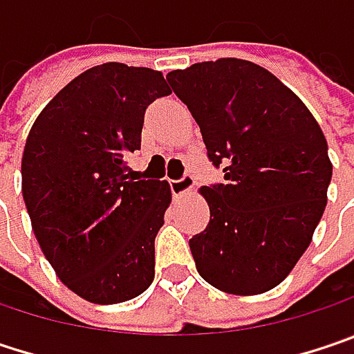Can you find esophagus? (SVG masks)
I'll return each mask as SVG.
<instances>
[{"instance_id": "obj_1", "label": "esophagus", "mask_w": 354, "mask_h": 354, "mask_svg": "<svg viewBox=\"0 0 354 354\" xmlns=\"http://www.w3.org/2000/svg\"><path fill=\"white\" fill-rule=\"evenodd\" d=\"M193 185H195V179H193V175H183L181 179H175V181H171V191H173V195L175 197H181L183 193H187V191L193 189Z\"/></svg>"}]
</instances>
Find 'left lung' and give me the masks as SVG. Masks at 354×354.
Instances as JSON below:
<instances>
[{"label": "left lung", "instance_id": "1", "mask_svg": "<svg viewBox=\"0 0 354 354\" xmlns=\"http://www.w3.org/2000/svg\"><path fill=\"white\" fill-rule=\"evenodd\" d=\"M225 183L201 187L207 227L189 240L199 276L217 290L276 288L313 241L333 177L328 147L306 104L272 72L240 58L167 74Z\"/></svg>", "mask_w": 354, "mask_h": 354}]
</instances>
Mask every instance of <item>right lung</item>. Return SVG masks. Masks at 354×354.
Returning a JSON list of instances; mask_svg holds the SVG:
<instances>
[{"label": "right lung", "mask_w": 354, "mask_h": 354, "mask_svg": "<svg viewBox=\"0 0 354 354\" xmlns=\"http://www.w3.org/2000/svg\"><path fill=\"white\" fill-rule=\"evenodd\" d=\"M171 94L163 74L94 66L38 114L21 155V195L39 248L80 298L118 304L155 278V238L171 203L167 181L133 177L147 106Z\"/></svg>", "instance_id": "add662e5"}]
</instances>
